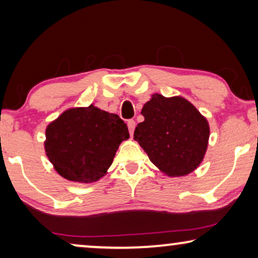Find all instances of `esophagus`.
Returning <instances> with one entry per match:
<instances>
[{"label": "esophagus", "mask_w": 258, "mask_h": 258, "mask_svg": "<svg viewBox=\"0 0 258 258\" xmlns=\"http://www.w3.org/2000/svg\"><path fill=\"white\" fill-rule=\"evenodd\" d=\"M135 125H136L135 121H134V119H129V121H128V129H129L130 135H132V136L134 134V130H135Z\"/></svg>", "instance_id": "1"}]
</instances>
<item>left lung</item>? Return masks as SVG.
Wrapping results in <instances>:
<instances>
[{"label": "left lung", "mask_w": 258, "mask_h": 258, "mask_svg": "<svg viewBox=\"0 0 258 258\" xmlns=\"http://www.w3.org/2000/svg\"><path fill=\"white\" fill-rule=\"evenodd\" d=\"M141 114L144 121L137 124L134 139L161 171L178 177L199 167L207 151L209 124L190 102L155 94Z\"/></svg>", "instance_id": "1"}]
</instances>
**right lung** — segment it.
I'll return each instance as SVG.
<instances>
[{"mask_svg":"<svg viewBox=\"0 0 258 258\" xmlns=\"http://www.w3.org/2000/svg\"><path fill=\"white\" fill-rule=\"evenodd\" d=\"M128 126L118 115L93 104L63 112L45 130L44 149L62 177L90 183L104 176Z\"/></svg>","mask_w":258,"mask_h":258,"instance_id":"right-lung-1","label":"right lung"}]
</instances>
